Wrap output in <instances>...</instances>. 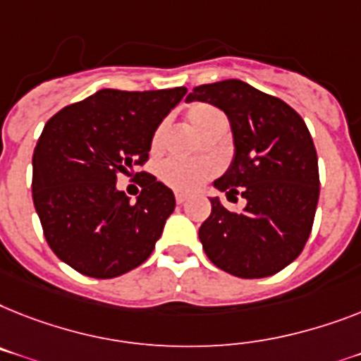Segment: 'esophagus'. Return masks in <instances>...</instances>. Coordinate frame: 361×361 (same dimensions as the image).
<instances>
[{
	"instance_id": "1",
	"label": "esophagus",
	"mask_w": 361,
	"mask_h": 361,
	"mask_svg": "<svg viewBox=\"0 0 361 361\" xmlns=\"http://www.w3.org/2000/svg\"><path fill=\"white\" fill-rule=\"evenodd\" d=\"M175 201H177L178 204H184V202L188 201V195L186 193H175Z\"/></svg>"
}]
</instances>
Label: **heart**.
<instances>
[{"instance_id":"1","label":"heart","mask_w":361,"mask_h":361,"mask_svg":"<svg viewBox=\"0 0 361 361\" xmlns=\"http://www.w3.org/2000/svg\"><path fill=\"white\" fill-rule=\"evenodd\" d=\"M223 116L217 109L207 103H195L188 110V121L197 133H204L216 120H221ZM164 134V125H160L153 136V149L160 145ZM217 171V164L214 160H166L160 168V177L169 188L177 192H195L208 178Z\"/></svg>"}]
</instances>
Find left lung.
<instances>
[{
	"label": "left lung",
	"mask_w": 361,
	"mask_h": 361,
	"mask_svg": "<svg viewBox=\"0 0 361 361\" xmlns=\"http://www.w3.org/2000/svg\"><path fill=\"white\" fill-rule=\"evenodd\" d=\"M186 101H204L227 114L234 160L214 186L247 204L231 212L210 197L212 212L199 240L214 266L240 279H264L302 252L319 201V168L305 120L288 103L227 79L195 86Z\"/></svg>",
	"instance_id": "8db88e82"
}]
</instances>
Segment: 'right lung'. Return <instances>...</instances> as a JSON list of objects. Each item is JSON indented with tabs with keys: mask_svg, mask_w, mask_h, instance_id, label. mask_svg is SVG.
Masks as SVG:
<instances>
[{
	"mask_svg": "<svg viewBox=\"0 0 361 361\" xmlns=\"http://www.w3.org/2000/svg\"><path fill=\"white\" fill-rule=\"evenodd\" d=\"M186 94L95 92L47 121L32 154V202L44 236L62 262L92 279H114L147 260L175 210V195L151 173H136V202L118 177L149 159L153 134Z\"/></svg>",
	"mask_w": 361,
	"mask_h": 361,
	"instance_id": "add662e5",
	"label": "right lung"
}]
</instances>
